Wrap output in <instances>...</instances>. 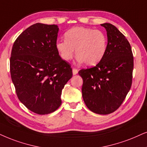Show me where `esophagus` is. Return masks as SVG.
<instances>
[{
  "instance_id": "obj_1",
  "label": "esophagus",
  "mask_w": 147,
  "mask_h": 147,
  "mask_svg": "<svg viewBox=\"0 0 147 147\" xmlns=\"http://www.w3.org/2000/svg\"><path fill=\"white\" fill-rule=\"evenodd\" d=\"M72 73H73L74 75H77L78 73V70L76 69V68H72Z\"/></svg>"
}]
</instances>
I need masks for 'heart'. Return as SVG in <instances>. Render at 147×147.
Returning a JSON list of instances; mask_svg holds the SVG:
<instances>
[{"label":"heart","instance_id":"1","mask_svg":"<svg viewBox=\"0 0 147 147\" xmlns=\"http://www.w3.org/2000/svg\"><path fill=\"white\" fill-rule=\"evenodd\" d=\"M65 40H58L55 48L64 61L71 60L75 55L77 60L88 66L99 63L107 49V38L102 31L85 27H75L64 34Z\"/></svg>","mask_w":147,"mask_h":147}]
</instances>
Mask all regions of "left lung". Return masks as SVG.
Segmentation results:
<instances>
[{
    "mask_svg": "<svg viewBox=\"0 0 147 147\" xmlns=\"http://www.w3.org/2000/svg\"><path fill=\"white\" fill-rule=\"evenodd\" d=\"M107 32L105 57L94 67L81 69L82 96L92 112L108 115L119 109L132 83L134 57L130 44L115 26L101 24Z\"/></svg>",
    "mask_w": 147,
    "mask_h": 147,
    "instance_id": "8db88e82",
    "label": "left lung"
}]
</instances>
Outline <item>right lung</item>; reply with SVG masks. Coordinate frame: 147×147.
Masks as SVG:
<instances>
[{"label": "right lung", "instance_id": "1", "mask_svg": "<svg viewBox=\"0 0 147 147\" xmlns=\"http://www.w3.org/2000/svg\"><path fill=\"white\" fill-rule=\"evenodd\" d=\"M57 25L36 23L17 38L10 57V72L18 99L30 111L47 115L62 104V89L72 77L69 63L55 48Z\"/></svg>", "mask_w": 147, "mask_h": 147}]
</instances>
